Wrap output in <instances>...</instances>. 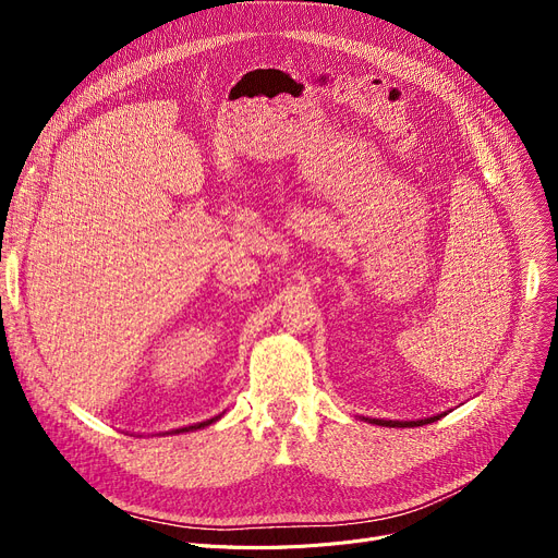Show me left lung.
<instances>
[{
    "label": "left lung",
    "instance_id": "1",
    "mask_svg": "<svg viewBox=\"0 0 558 558\" xmlns=\"http://www.w3.org/2000/svg\"><path fill=\"white\" fill-rule=\"evenodd\" d=\"M446 414H438V416H432V418H421V421H383V418H364L373 425H383V427H421V425H427V423H434Z\"/></svg>",
    "mask_w": 558,
    "mask_h": 558
}]
</instances>
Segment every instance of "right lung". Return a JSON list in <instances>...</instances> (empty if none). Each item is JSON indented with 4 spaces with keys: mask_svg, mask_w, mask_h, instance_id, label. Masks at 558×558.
Returning a JSON list of instances; mask_svg holds the SVG:
<instances>
[{
    "mask_svg": "<svg viewBox=\"0 0 558 558\" xmlns=\"http://www.w3.org/2000/svg\"><path fill=\"white\" fill-rule=\"evenodd\" d=\"M219 418H221V414H219V416H215V418H210V421H203V423H196V425H190V427H181V429H175V432H171V434H181V432H192V429H201V427H208V425L217 423Z\"/></svg>",
    "mask_w": 558,
    "mask_h": 558,
    "instance_id": "1",
    "label": "right lung"
}]
</instances>
